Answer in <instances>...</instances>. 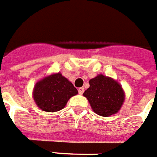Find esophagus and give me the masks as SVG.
Segmentation results:
<instances>
[{
    "label": "esophagus",
    "mask_w": 157,
    "mask_h": 157,
    "mask_svg": "<svg viewBox=\"0 0 157 157\" xmlns=\"http://www.w3.org/2000/svg\"><path fill=\"white\" fill-rule=\"evenodd\" d=\"M84 88H80L78 89V92H79V94H80V95H82V94L84 93Z\"/></svg>",
    "instance_id": "34e87169"
}]
</instances>
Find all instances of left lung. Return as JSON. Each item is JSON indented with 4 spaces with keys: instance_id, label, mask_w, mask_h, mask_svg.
<instances>
[{
    "instance_id": "1",
    "label": "left lung",
    "mask_w": 157,
    "mask_h": 157,
    "mask_svg": "<svg viewBox=\"0 0 157 157\" xmlns=\"http://www.w3.org/2000/svg\"><path fill=\"white\" fill-rule=\"evenodd\" d=\"M89 84L83 95L88 99L94 112L103 117L118 113L125 100V93L119 83L99 74L91 79Z\"/></svg>"
}]
</instances>
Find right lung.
Returning <instances> with one entry per match:
<instances>
[{"instance_id": "obj_1", "label": "right lung", "mask_w": 157, "mask_h": 157, "mask_svg": "<svg viewBox=\"0 0 157 157\" xmlns=\"http://www.w3.org/2000/svg\"><path fill=\"white\" fill-rule=\"evenodd\" d=\"M78 91L62 75L54 73L38 81L33 90V98L38 107L44 111L55 112L63 109Z\"/></svg>"}]
</instances>
